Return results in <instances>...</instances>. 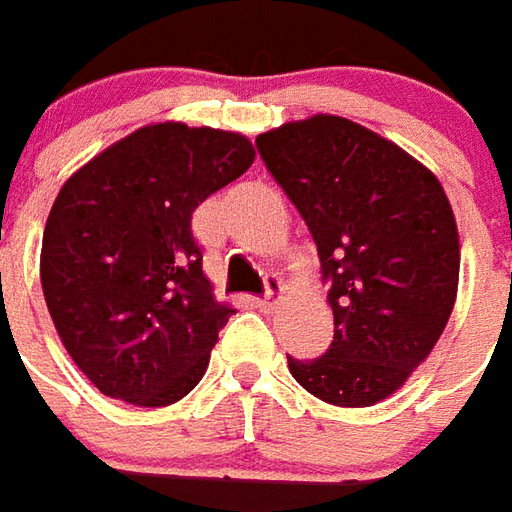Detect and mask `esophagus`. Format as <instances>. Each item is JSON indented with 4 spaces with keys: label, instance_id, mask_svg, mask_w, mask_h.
Wrapping results in <instances>:
<instances>
[{
    "label": "esophagus",
    "instance_id": "esophagus-1",
    "mask_svg": "<svg viewBox=\"0 0 512 512\" xmlns=\"http://www.w3.org/2000/svg\"><path fill=\"white\" fill-rule=\"evenodd\" d=\"M280 293H282V282L277 280V277H268V280H266V296H257L255 305L263 307V310H271V307L277 305Z\"/></svg>",
    "mask_w": 512,
    "mask_h": 512
}]
</instances>
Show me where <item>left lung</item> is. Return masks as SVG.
I'll use <instances>...</instances> for the list:
<instances>
[{
  "instance_id": "1",
  "label": "left lung",
  "mask_w": 512,
  "mask_h": 512,
  "mask_svg": "<svg viewBox=\"0 0 512 512\" xmlns=\"http://www.w3.org/2000/svg\"><path fill=\"white\" fill-rule=\"evenodd\" d=\"M255 146L305 219L330 285V349L288 355L293 380L330 405H377L430 355L455 307L460 244L441 182L338 116L282 124Z\"/></svg>"
}]
</instances>
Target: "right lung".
I'll return each mask as SVG.
<instances>
[{
  "label": "right lung",
  "mask_w": 512,
  "mask_h": 512,
  "mask_svg": "<svg viewBox=\"0 0 512 512\" xmlns=\"http://www.w3.org/2000/svg\"><path fill=\"white\" fill-rule=\"evenodd\" d=\"M252 160L238 132L169 121L121 138L60 188L41 285L60 341L102 393L166 407L202 380L232 310L213 299L191 216Z\"/></svg>",
  "instance_id": "obj_1"
}]
</instances>
